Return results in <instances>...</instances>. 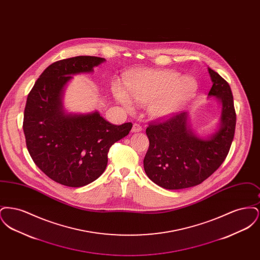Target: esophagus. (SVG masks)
Returning <instances> with one entry per match:
<instances>
[{"label": "esophagus", "mask_w": 260, "mask_h": 260, "mask_svg": "<svg viewBox=\"0 0 260 260\" xmlns=\"http://www.w3.org/2000/svg\"><path fill=\"white\" fill-rule=\"evenodd\" d=\"M132 132H133V133H140V132H142V126L139 125V124H134V126H133Z\"/></svg>", "instance_id": "1"}]
</instances>
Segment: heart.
Segmentation results:
<instances>
[{"label": "heart", "instance_id": "heart-1", "mask_svg": "<svg viewBox=\"0 0 260 260\" xmlns=\"http://www.w3.org/2000/svg\"><path fill=\"white\" fill-rule=\"evenodd\" d=\"M125 90L114 83L115 99L126 110L134 102L147 104L149 116L155 120H167L181 111L194 98L198 83L191 76H181L176 71L164 69H140L124 76Z\"/></svg>", "mask_w": 260, "mask_h": 260}]
</instances>
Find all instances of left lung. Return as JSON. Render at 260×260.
I'll return each mask as SVG.
<instances>
[{"label":"left lung","instance_id":"8db88e82","mask_svg":"<svg viewBox=\"0 0 260 260\" xmlns=\"http://www.w3.org/2000/svg\"><path fill=\"white\" fill-rule=\"evenodd\" d=\"M212 87L208 99L220 104L217 128L199 135L183 112L162 124L146 128L149 148L143 160L149 178L165 189L177 190L199 185L222 164L234 138L236 113L229 84L210 67Z\"/></svg>","mask_w":260,"mask_h":260}]
</instances>
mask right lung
Here are the masks:
<instances>
[{
	"mask_svg": "<svg viewBox=\"0 0 260 260\" xmlns=\"http://www.w3.org/2000/svg\"><path fill=\"white\" fill-rule=\"evenodd\" d=\"M106 60L76 56L50 65L28 94L23 131L26 145L38 168L50 179L68 187H82L104 173L108 151L127 136L133 124L115 125L98 110L68 112L64 91L75 75L92 73Z\"/></svg>",
	"mask_w": 260,
	"mask_h": 260,
	"instance_id": "obj_1",
	"label": "right lung"
}]
</instances>
